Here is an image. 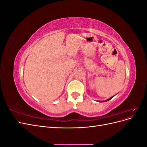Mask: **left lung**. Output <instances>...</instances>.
<instances>
[{"label":"left lung","instance_id":"1","mask_svg":"<svg viewBox=\"0 0 147 147\" xmlns=\"http://www.w3.org/2000/svg\"><path fill=\"white\" fill-rule=\"evenodd\" d=\"M113 97H113H110V98H109V99H108L107 100H104V101H100V102H107V101H108V100H110L111 99H112Z\"/></svg>","mask_w":147,"mask_h":147}]
</instances>
